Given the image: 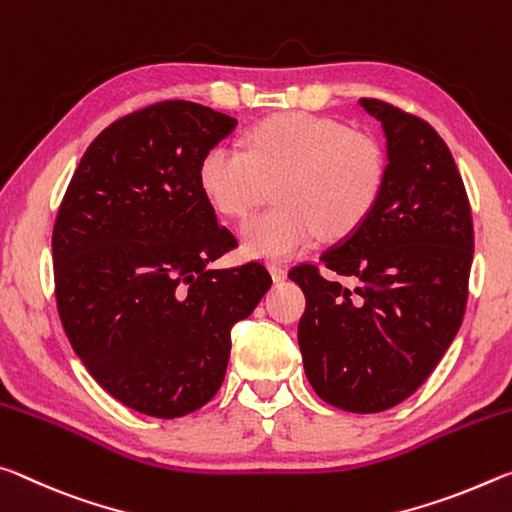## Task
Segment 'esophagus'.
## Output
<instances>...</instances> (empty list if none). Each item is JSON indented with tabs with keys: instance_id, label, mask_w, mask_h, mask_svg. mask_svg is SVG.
Here are the masks:
<instances>
[{
	"instance_id": "esophagus-1",
	"label": "esophagus",
	"mask_w": 512,
	"mask_h": 512,
	"mask_svg": "<svg viewBox=\"0 0 512 512\" xmlns=\"http://www.w3.org/2000/svg\"><path fill=\"white\" fill-rule=\"evenodd\" d=\"M267 270H270L274 281H283L288 276V267H283L279 263H270V267H267Z\"/></svg>"
}]
</instances>
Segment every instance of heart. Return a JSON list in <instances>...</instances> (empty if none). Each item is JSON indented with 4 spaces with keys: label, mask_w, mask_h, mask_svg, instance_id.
<instances>
[{
    "label": "heart",
    "mask_w": 512,
    "mask_h": 512,
    "mask_svg": "<svg viewBox=\"0 0 512 512\" xmlns=\"http://www.w3.org/2000/svg\"><path fill=\"white\" fill-rule=\"evenodd\" d=\"M381 142L345 122L313 113H279L247 133V149L220 142L199 163V186L229 217H245L279 179L274 201L240 226L256 258H290L322 238H345L374 211L385 183Z\"/></svg>",
    "instance_id": "b5f03b06"
}]
</instances>
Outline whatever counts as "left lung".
I'll use <instances>...</instances> for the list:
<instances>
[{"mask_svg": "<svg viewBox=\"0 0 512 512\" xmlns=\"http://www.w3.org/2000/svg\"><path fill=\"white\" fill-rule=\"evenodd\" d=\"M381 122L388 172L379 201L354 233L320 256L324 279L299 265V349L313 390L349 413H381L429 379L460 329L474 229L467 192L445 140L429 122L360 99Z\"/></svg>", "mask_w": 512, "mask_h": 512, "instance_id": "left-lung-1", "label": "left lung"}]
</instances>
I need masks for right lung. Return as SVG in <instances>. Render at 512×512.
Segmentation results:
<instances>
[{"label": "right lung", "mask_w": 512, "mask_h": 512, "mask_svg": "<svg viewBox=\"0 0 512 512\" xmlns=\"http://www.w3.org/2000/svg\"><path fill=\"white\" fill-rule=\"evenodd\" d=\"M236 124L179 99L120 117L92 140L58 208L63 329L92 379L142 415L174 420L208 404L233 324L272 286L261 263L211 267L236 238L197 172Z\"/></svg>", "instance_id": "1"}]
</instances>
